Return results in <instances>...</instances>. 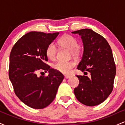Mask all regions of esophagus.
I'll use <instances>...</instances> for the list:
<instances>
[{
    "label": "esophagus",
    "instance_id": "esophagus-1",
    "mask_svg": "<svg viewBox=\"0 0 125 125\" xmlns=\"http://www.w3.org/2000/svg\"><path fill=\"white\" fill-rule=\"evenodd\" d=\"M71 77V75H67V74H65L64 75V78L65 79H69Z\"/></svg>",
    "mask_w": 125,
    "mask_h": 125
}]
</instances>
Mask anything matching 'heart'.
<instances>
[{
  "label": "heart",
  "mask_w": 125,
  "mask_h": 125,
  "mask_svg": "<svg viewBox=\"0 0 125 125\" xmlns=\"http://www.w3.org/2000/svg\"><path fill=\"white\" fill-rule=\"evenodd\" d=\"M58 43L63 48L69 50L70 55L78 57L81 54V49L79 47V42L75 38L69 35H65L58 40ZM57 53V48L53 43H51L46 46L45 53L46 56L51 60L55 59ZM76 63L73 61H58L53 64V67L56 71L63 74L71 73L73 69L75 67Z\"/></svg>",
  "instance_id": "obj_1"
}]
</instances>
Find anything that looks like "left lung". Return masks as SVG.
Segmentation results:
<instances>
[{
	"instance_id": "left-lung-1",
	"label": "left lung",
	"mask_w": 125,
	"mask_h": 125,
	"mask_svg": "<svg viewBox=\"0 0 125 125\" xmlns=\"http://www.w3.org/2000/svg\"><path fill=\"white\" fill-rule=\"evenodd\" d=\"M72 33L81 36L83 43V54L77 69L85 75L90 73L89 77L76 75L79 84L74 94L84 105H97L106 99L113 88L116 66L111 48L105 38L90 29Z\"/></svg>"
}]
</instances>
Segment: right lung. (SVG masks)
Segmentation results:
<instances>
[{"label": "right lung", "mask_w": 125, "mask_h": 125, "mask_svg": "<svg viewBox=\"0 0 125 125\" xmlns=\"http://www.w3.org/2000/svg\"><path fill=\"white\" fill-rule=\"evenodd\" d=\"M59 33L31 31L14 44L10 54L9 76L16 95L22 102L34 109H43L55 98L59 86L64 78L61 72L46 63V46ZM49 72L38 77V71Z\"/></svg>", "instance_id": "obj_1"}]
</instances>
